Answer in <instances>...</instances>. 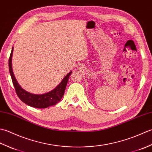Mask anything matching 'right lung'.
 <instances>
[{
  "mask_svg": "<svg viewBox=\"0 0 152 152\" xmlns=\"http://www.w3.org/2000/svg\"><path fill=\"white\" fill-rule=\"evenodd\" d=\"M13 50H14V48H12L9 58V70L15 92L21 101L28 106L37 108H46L48 106L55 105L57 102H59L64 95L68 80H69V76L72 74V72H70L63 79L62 81L59 83V85L57 86V88H55L52 91L43 95H35L33 94V93H30L25 91L24 89H23L21 88V86L19 85V83L15 78L12 67Z\"/></svg>",
  "mask_w": 152,
  "mask_h": 152,
  "instance_id": "1",
  "label": "right lung"
}]
</instances>
